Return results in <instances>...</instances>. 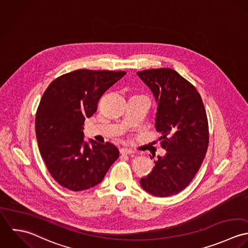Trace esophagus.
Segmentation results:
<instances>
[{
	"label": "esophagus",
	"instance_id": "obj_1",
	"mask_svg": "<svg viewBox=\"0 0 248 248\" xmlns=\"http://www.w3.org/2000/svg\"><path fill=\"white\" fill-rule=\"evenodd\" d=\"M120 153L123 154V155H128V154H132V153H134V152H133L131 149L123 148V149H120Z\"/></svg>",
	"mask_w": 248,
	"mask_h": 248
}]
</instances>
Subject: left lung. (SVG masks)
Masks as SVG:
<instances>
[{
	"instance_id": "left-lung-1",
	"label": "left lung",
	"mask_w": 248,
	"mask_h": 248,
	"mask_svg": "<svg viewBox=\"0 0 248 248\" xmlns=\"http://www.w3.org/2000/svg\"><path fill=\"white\" fill-rule=\"evenodd\" d=\"M137 75L158 103L155 128L167 151L154 160L151 172L140 183L155 197L173 196L191 183L206 155L209 126L205 107L197 88L172 69L144 70Z\"/></svg>"
}]
</instances>
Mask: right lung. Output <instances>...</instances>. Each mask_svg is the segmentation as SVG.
I'll return each mask as SVG.
<instances>
[{
  "instance_id": "right-lung-1",
  "label": "right lung",
  "mask_w": 248,
  "mask_h": 248,
  "mask_svg": "<svg viewBox=\"0 0 248 248\" xmlns=\"http://www.w3.org/2000/svg\"><path fill=\"white\" fill-rule=\"evenodd\" d=\"M124 71L80 69L50 82L35 117L41 156L52 178L62 187L78 192L98 185L119 150L109 142L83 141L84 121L98 109L100 97L122 78Z\"/></svg>"
}]
</instances>
